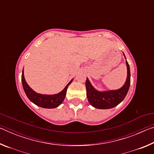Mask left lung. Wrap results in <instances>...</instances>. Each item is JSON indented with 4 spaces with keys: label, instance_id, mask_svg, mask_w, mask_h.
<instances>
[{
    "label": "left lung",
    "instance_id": "1",
    "mask_svg": "<svg viewBox=\"0 0 154 154\" xmlns=\"http://www.w3.org/2000/svg\"><path fill=\"white\" fill-rule=\"evenodd\" d=\"M123 54L126 58L124 53ZM126 64L127 66L126 81L123 86L119 89L100 92V91L96 90L92 86L89 79L87 78L86 82H85L86 94L88 100L91 105L96 109H108L115 107L124 100L128 92L130 84V66L127 60L126 61Z\"/></svg>",
    "mask_w": 154,
    "mask_h": 154
}]
</instances>
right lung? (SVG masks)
<instances>
[{
    "label": "right lung",
    "mask_w": 154,
    "mask_h": 154,
    "mask_svg": "<svg viewBox=\"0 0 154 154\" xmlns=\"http://www.w3.org/2000/svg\"><path fill=\"white\" fill-rule=\"evenodd\" d=\"M71 79L70 82L66 85L63 90H62L60 92L56 94H41L36 92L31 88L29 85L27 84L26 82L24 75V69L22 71V83L23 85V88L26 94L28 99L36 105L41 107L45 109H54L58 107L59 105H60L64 100L65 96H66V90L69 85L71 84L72 82Z\"/></svg>",
    "instance_id": "1"
}]
</instances>
